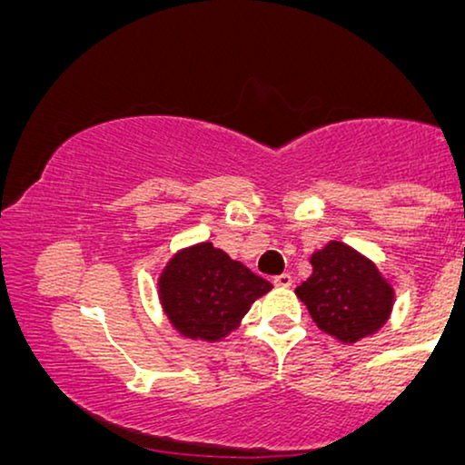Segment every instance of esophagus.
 Segmentation results:
<instances>
[{
    "label": "esophagus",
    "instance_id": "obj_1",
    "mask_svg": "<svg viewBox=\"0 0 465 465\" xmlns=\"http://www.w3.org/2000/svg\"><path fill=\"white\" fill-rule=\"evenodd\" d=\"M273 284L280 286V289H289V286L292 284V276L291 273H280V276L273 278Z\"/></svg>",
    "mask_w": 465,
    "mask_h": 465
}]
</instances>
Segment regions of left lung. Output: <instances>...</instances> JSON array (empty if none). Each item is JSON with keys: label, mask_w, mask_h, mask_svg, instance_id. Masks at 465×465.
<instances>
[{"label": "left lung", "mask_w": 465, "mask_h": 465, "mask_svg": "<svg viewBox=\"0 0 465 465\" xmlns=\"http://www.w3.org/2000/svg\"><path fill=\"white\" fill-rule=\"evenodd\" d=\"M312 273L295 295L316 326L351 345L379 332L396 303V289L379 265L341 240L326 242L310 254Z\"/></svg>", "instance_id": "8db88e82"}]
</instances>
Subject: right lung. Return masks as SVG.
<instances>
[{
    "mask_svg": "<svg viewBox=\"0 0 465 465\" xmlns=\"http://www.w3.org/2000/svg\"><path fill=\"white\" fill-rule=\"evenodd\" d=\"M273 289L242 261L198 242L176 251L158 276V297L170 326L192 341H221L238 329L259 297Z\"/></svg>",
    "mask_w": 465,
    "mask_h": 465,
    "instance_id": "obj_1",
    "label": "right lung"
}]
</instances>
